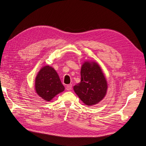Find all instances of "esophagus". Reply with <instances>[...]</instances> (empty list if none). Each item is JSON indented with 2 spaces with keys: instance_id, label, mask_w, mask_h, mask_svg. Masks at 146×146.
<instances>
[{
  "instance_id": "1",
  "label": "esophagus",
  "mask_w": 146,
  "mask_h": 146,
  "mask_svg": "<svg viewBox=\"0 0 146 146\" xmlns=\"http://www.w3.org/2000/svg\"><path fill=\"white\" fill-rule=\"evenodd\" d=\"M66 90L67 91H70L71 89H72V84H68L66 86Z\"/></svg>"
}]
</instances>
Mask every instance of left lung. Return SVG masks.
<instances>
[{"mask_svg": "<svg viewBox=\"0 0 146 146\" xmlns=\"http://www.w3.org/2000/svg\"><path fill=\"white\" fill-rule=\"evenodd\" d=\"M80 82L73 90L86 106L100 102L106 95L108 84L100 66L95 62H85L80 71Z\"/></svg>", "mask_w": 146, "mask_h": 146, "instance_id": "obj_1", "label": "left lung"}]
</instances>
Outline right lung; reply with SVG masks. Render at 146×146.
<instances>
[{
  "label": "right lung",
  "mask_w": 146,
  "mask_h": 146,
  "mask_svg": "<svg viewBox=\"0 0 146 146\" xmlns=\"http://www.w3.org/2000/svg\"><path fill=\"white\" fill-rule=\"evenodd\" d=\"M59 76L49 66L40 69L35 78V90L38 96L46 101H50L64 90Z\"/></svg>",
  "instance_id": "1"
}]
</instances>
